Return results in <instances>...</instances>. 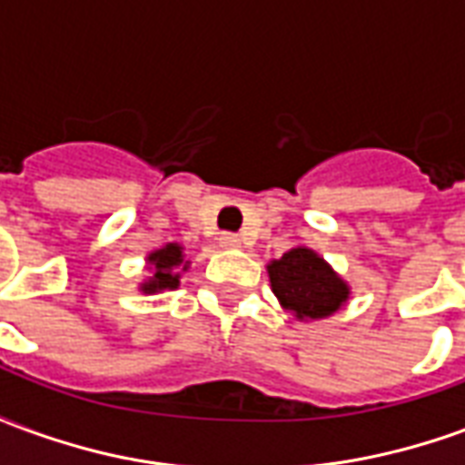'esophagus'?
Returning a JSON list of instances; mask_svg holds the SVG:
<instances>
[{"instance_id":"obj_1","label":"esophagus","mask_w":465,"mask_h":465,"mask_svg":"<svg viewBox=\"0 0 465 465\" xmlns=\"http://www.w3.org/2000/svg\"><path fill=\"white\" fill-rule=\"evenodd\" d=\"M219 243H222L223 249H239V246H242V239H239L236 233H222V236H219Z\"/></svg>"}]
</instances>
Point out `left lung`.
I'll use <instances>...</instances> for the list:
<instances>
[{"label": "left lung", "instance_id": "1", "mask_svg": "<svg viewBox=\"0 0 465 465\" xmlns=\"http://www.w3.org/2000/svg\"><path fill=\"white\" fill-rule=\"evenodd\" d=\"M272 292L296 319H326L349 302V283L322 256L296 246L269 266Z\"/></svg>", "mask_w": 465, "mask_h": 465}]
</instances>
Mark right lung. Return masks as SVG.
<instances>
[{
	"label": "right lung",
	"instance_id": "1",
	"mask_svg": "<svg viewBox=\"0 0 465 465\" xmlns=\"http://www.w3.org/2000/svg\"><path fill=\"white\" fill-rule=\"evenodd\" d=\"M146 262L152 266V276H149V282L142 283L143 293H159L166 292V289H176L179 286V276H182L176 269L186 272V266H189V262H183V249L179 243H166L162 249H156V252L146 256Z\"/></svg>",
	"mask_w": 465,
	"mask_h": 465
}]
</instances>
